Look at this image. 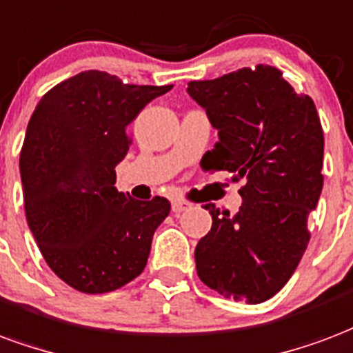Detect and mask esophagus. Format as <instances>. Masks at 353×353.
<instances>
[{
  "label": "esophagus",
  "mask_w": 353,
  "mask_h": 353,
  "mask_svg": "<svg viewBox=\"0 0 353 353\" xmlns=\"http://www.w3.org/2000/svg\"><path fill=\"white\" fill-rule=\"evenodd\" d=\"M190 208V203L183 202V200H174L172 202V211L174 213H183V211H187Z\"/></svg>",
  "instance_id": "obj_1"
}]
</instances>
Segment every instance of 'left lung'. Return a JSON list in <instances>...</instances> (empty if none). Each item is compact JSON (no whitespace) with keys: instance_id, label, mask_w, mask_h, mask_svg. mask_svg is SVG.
<instances>
[{"instance_id":"left-lung-1","label":"left lung","mask_w":353,"mask_h":353,"mask_svg":"<svg viewBox=\"0 0 353 353\" xmlns=\"http://www.w3.org/2000/svg\"><path fill=\"white\" fill-rule=\"evenodd\" d=\"M187 93L219 130L203 168L245 179L237 213L205 203L213 224L194 249L198 276L224 297L262 303L296 271L322 194L323 132L314 101L270 65L189 82Z\"/></svg>"}]
</instances>
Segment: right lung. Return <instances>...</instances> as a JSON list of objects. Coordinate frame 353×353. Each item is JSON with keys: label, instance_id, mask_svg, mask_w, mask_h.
Segmentation results:
<instances>
[{"label": "right lung", "instance_id": "right-lung-1", "mask_svg": "<svg viewBox=\"0 0 353 353\" xmlns=\"http://www.w3.org/2000/svg\"><path fill=\"white\" fill-rule=\"evenodd\" d=\"M172 88L85 70L52 88L28 123L20 153L28 226L50 270L83 294L137 279L168 216L166 198L119 192L116 166L129 151V125Z\"/></svg>", "mask_w": 353, "mask_h": 353}]
</instances>
